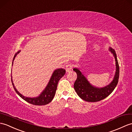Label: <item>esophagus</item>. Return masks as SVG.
I'll list each match as a JSON object with an SVG mask.
<instances>
[{"label":"esophagus","instance_id":"1","mask_svg":"<svg viewBox=\"0 0 132 132\" xmlns=\"http://www.w3.org/2000/svg\"><path fill=\"white\" fill-rule=\"evenodd\" d=\"M73 67V66L72 65H71V64H68V65H67L66 66V71L67 72H68L69 71H71V70H72Z\"/></svg>","mask_w":132,"mask_h":132}]
</instances>
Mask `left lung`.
<instances>
[{"instance_id": "1", "label": "left lung", "mask_w": 132, "mask_h": 132, "mask_svg": "<svg viewBox=\"0 0 132 132\" xmlns=\"http://www.w3.org/2000/svg\"><path fill=\"white\" fill-rule=\"evenodd\" d=\"M110 51L115 57L116 70L114 80L108 86L101 88L94 87L90 84L80 70L77 68L73 69L77 73V79L74 82L73 87L78 96L83 100L87 102H97L105 99L112 92L117 85L119 78V66L115 51L111 48H110Z\"/></svg>"}]
</instances>
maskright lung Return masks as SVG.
Masks as SVG:
<instances>
[{
  "mask_svg": "<svg viewBox=\"0 0 132 132\" xmlns=\"http://www.w3.org/2000/svg\"><path fill=\"white\" fill-rule=\"evenodd\" d=\"M20 51L17 52V53L15 54L14 56L13 59V62H12V65H13V61L14 60L15 57L16 56V55L19 53ZM66 71L65 69H59L57 70H56L53 73V74L52 75V77L50 79V81L49 82L47 86L46 87L45 89L43 92L42 94L38 97L36 98H28L25 97L22 94H20L18 92L16 88L14 87V84L12 81V76H11V81L12 82V85L14 89L16 92L19 95L20 97H21L23 100L26 101V102L28 103L32 104V105H39V106H42V105H45L47 104H48L53 100V98L54 97L55 93H56V91L57 89V84L59 82L60 79L63 76V75L65 74Z\"/></svg>",
  "mask_w": 132,
  "mask_h": 132,
  "instance_id": "right-lung-1",
  "label": "right lung"
}]
</instances>
